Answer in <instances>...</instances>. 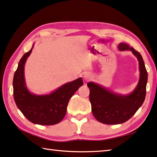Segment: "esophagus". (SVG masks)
Segmentation results:
<instances>
[{
	"label": "esophagus",
	"mask_w": 157,
	"mask_h": 157,
	"mask_svg": "<svg viewBox=\"0 0 157 157\" xmlns=\"http://www.w3.org/2000/svg\"><path fill=\"white\" fill-rule=\"evenodd\" d=\"M92 78V75L90 74L89 73H85L84 74V79L85 80L88 81L89 79H91Z\"/></svg>",
	"instance_id": "esophagus-1"
}]
</instances>
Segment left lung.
Here are the masks:
<instances>
[{"label":"left lung","mask_w":157,"mask_h":157,"mask_svg":"<svg viewBox=\"0 0 157 157\" xmlns=\"http://www.w3.org/2000/svg\"><path fill=\"white\" fill-rule=\"evenodd\" d=\"M118 49L132 52L139 62L140 78L135 89L128 95H121L95 82L87 84L94 117L101 123L112 125L128 121L140 108L145 98L147 82V72L141 54L126 43H119Z\"/></svg>","instance_id":"left-lung-1"}]
</instances>
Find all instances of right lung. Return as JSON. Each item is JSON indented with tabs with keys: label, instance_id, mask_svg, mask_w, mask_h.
Masks as SVG:
<instances>
[{
	"label": "right lung",
	"instance_id": "right-lung-1",
	"mask_svg": "<svg viewBox=\"0 0 157 157\" xmlns=\"http://www.w3.org/2000/svg\"><path fill=\"white\" fill-rule=\"evenodd\" d=\"M33 48V45L21 57L14 73V99L17 108L31 122L39 125H54L64 118L70 99L79 86L83 85V81L79 78L49 94L36 95L31 93L25 82L24 65Z\"/></svg>",
	"mask_w": 157,
	"mask_h": 157
}]
</instances>
